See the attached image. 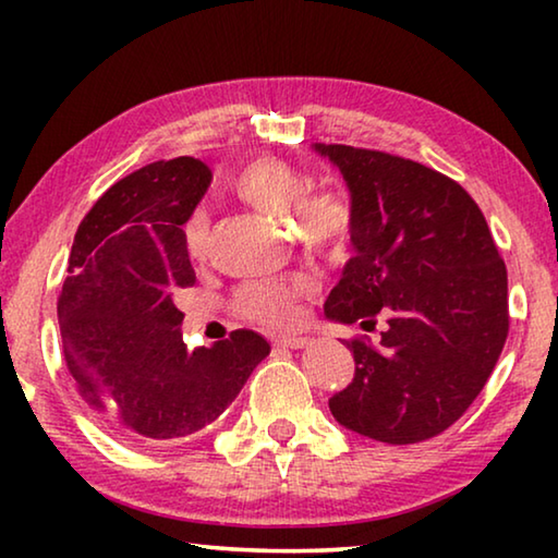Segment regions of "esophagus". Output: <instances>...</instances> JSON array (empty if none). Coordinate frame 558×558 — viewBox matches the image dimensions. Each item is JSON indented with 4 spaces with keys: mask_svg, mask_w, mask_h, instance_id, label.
I'll list each match as a JSON object with an SVG mask.
<instances>
[{
    "mask_svg": "<svg viewBox=\"0 0 558 558\" xmlns=\"http://www.w3.org/2000/svg\"><path fill=\"white\" fill-rule=\"evenodd\" d=\"M276 344L288 347V349H305L310 344V339L307 337H295V335H292V337H278Z\"/></svg>",
    "mask_w": 558,
    "mask_h": 558,
    "instance_id": "1",
    "label": "esophagus"
}]
</instances>
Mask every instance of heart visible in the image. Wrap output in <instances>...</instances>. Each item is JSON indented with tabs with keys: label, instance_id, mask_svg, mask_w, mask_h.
Listing matches in <instances>:
<instances>
[{
	"label": "heart",
	"instance_id": "obj_1",
	"mask_svg": "<svg viewBox=\"0 0 558 558\" xmlns=\"http://www.w3.org/2000/svg\"><path fill=\"white\" fill-rule=\"evenodd\" d=\"M231 186L241 202L270 216V219L292 216L295 235L310 248L337 253L347 241L349 226H352L347 202L339 199L337 194H310L313 192V179L295 165L276 157L256 159L233 177ZM209 226V214L204 209L194 211L186 223V251L194 260L206 256ZM310 290H313L310 280L300 276L288 280H251L239 290L235 305H239L241 315L253 319V323L280 327L295 317L298 300L305 298Z\"/></svg>",
	"mask_w": 558,
	"mask_h": 558
}]
</instances>
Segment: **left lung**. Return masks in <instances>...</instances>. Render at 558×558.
Instances as JSON below:
<instances>
[{
  "label": "left lung",
  "instance_id": "8db88e82",
  "mask_svg": "<svg viewBox=\"0 0 558 558\" xmlns=\"http://www.w3.org/2000/svg\"><path fill=\"white\" fill-rule=\"evenodd\" d=\"M352 194V248L329 292L332 323L386 327L354 339V379L329 399L347 430L409 446L450 428L502 354L507 268L480 206L458 182L411 159L313 145Z\"/></svg>",
  "mask_w": 558,
  "mask_h": 558
}]
</instances>
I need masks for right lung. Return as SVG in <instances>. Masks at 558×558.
I'll return each mask as SVG.
<instances>
[{
	"label": "right lung",
	"instance_id": "right-lung-1",
	"mask_svg": "<svg viewBox=\"0 0 558 558\" xmlns=\"http://www.w3.org/2000/svg\"><path fill=\"white\" fill-rule=\"evenodd\" d=\"M202 159L153 162L112 184L78 226L59 298L69 372L125 440H177L229 409L270 344L253 329L186 349L174 295L194 286L182 226L211 184Z\"/></svg>",
	"mask_w": 558,
	"mask_h": 558
}]
</instances>
